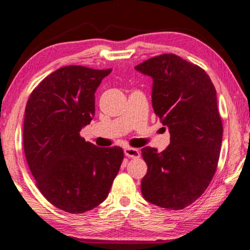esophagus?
Returning a JSON list of instances; mask_svg holds the SVG:
<instances>
[{"label": "esophagus", "mask_w": 250, "mask_h": 250, "mask_svg": "<svg viewBox=\"0 0 250 250\" xmlns=\"http://www.w3.org/2000/svg\"><path fill=\"white\" fill-rule=\"evenodd\" d=\"M125 156L131 159H138L140 158V151L138 149H133V147H125Z\"/></svg>", "instance_id": "esophagus-1"}]
</instances>
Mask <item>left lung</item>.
<instances>
[{"instance_id":"left-lung-1","label":"left lung","mask_w":250,"mask_h":250,"mask_svg":"<svg viewBox=\"0 0 250 250\" xmlns=\"http://www.w3.org/2000/svg\"><path fill=\"white\" fill-rule=\"evenodd\" d=\"M135 69L153 79L152 105L171 134L166 150H141L147 172L145 200L167 209H183L208 188L216 172L223 138L216 89L200 66L174 54L152 57Z\"/></svg>"}]
</instances>
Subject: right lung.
Returning a JSON list of instances; mask_svg holds the SVG:
<instances>
[{"label": "right lung", "mask_w": 250, "mask_h": 250, "mask_svg": "<svg viewBox=\"0 0 250 250\" xmlns=\"http://www.w3.org/2000/svg\"><path fill=\"white\" fill-rule=\"evenodd\" d=\"M109 69L66 66L32 91L25 108L24 152L50 204L82 214L107 198L124 160L120 146L99 147L80 137L95 116V92Z\"/></svg>", "instance_id": "right-lung-1"}]
</instances>
